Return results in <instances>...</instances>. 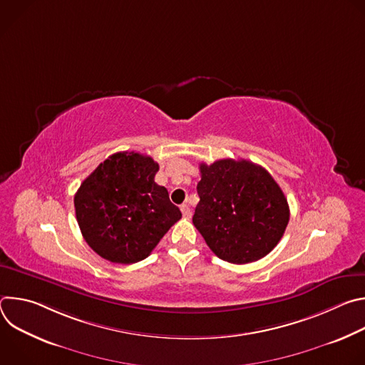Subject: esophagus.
Here are the masks:
<instances>
[{"label":"esophagus","mask_w":365,"mask_h":365,"mask_svg":"<svg viewBox=\"0 0 365 365\" xmlns=\"http://www.w3.org/2000/svg\"><path fill=\"white\" fill-rule=\"evenodd\" d=\"M180 211H182V214H183V217H185V218H190V217H192V211H190L189 205L183 203V205L180 206Z\"/></svg>","instance_id":"esophagus-1"}]
</instances>
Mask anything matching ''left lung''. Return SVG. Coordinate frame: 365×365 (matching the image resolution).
<instances>
[{"label": "left lung", "mask_w": 365, "mask_h": 365, "mask_svg": "<svg viewBox=\"0 0 365 365\" xmlns=\"http://www.w3.org/2000/svg\"><path fill=\"white\" fill-rule=\"evenodd\" d=\"M193 225L215 255L232 264L266 257L289 224L287 199L262 166L222 159L199 165Z\"/></svg>", "instance_id": "obj_1"}]
</instances>
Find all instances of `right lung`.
<instances>
[{
    "instance_id": "1",
    "label": "right lung",
    "mask_w": 365,
    "mask_h": 365,
    "mask_svg": "<svg viewBox=\"0 0 365 365\" xmlns=\"http://www.w3.org/2000/svg\"><path fill=\"white\" fill-rule=\"evenodd\" d=\"M159 165L140 153H115L75 195V212L88 245L111 263L141 262L182 212L154 182Z\"/></svg>"
}]
</instances>
